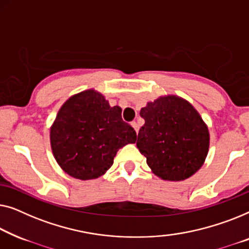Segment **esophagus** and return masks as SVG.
<instances>
[{
	"mask_svg": "<svg viewBox=\"0 0 249 249\" xmlns=\"http://www.w3.org/2000/svg\"><path fill=\"white\" fill-rule=\"evenodd\" d=\"M132 126H133V128L135 129V132L138 133V132H139V128H140V126H139V124H138V122H133V123H132Z\"/></svg>",
	"mask_w": 249,
	"mask_h": 249,
	"instance_id": "1",
	"label": "esophagus"
}]
</instances>
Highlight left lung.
Listing matches in <instances>:
<instances>
[{"mask_svg":"<svg viewBox=\"0 0 249 249\" xmlns=\"http://www.w3.org/2000/svg\"><path fill=\"white\" fill-rule=\"evenodd\" d=\"M140 115L145 123L136 146L152 173L169 181L193 176L210 146L209 128L198 111L187 100L168 94L146 104Z\"/></svg>","mask_w":249,"mask_h":249,"instance_id":"obj_1","label":"left lung"}]
</instances>
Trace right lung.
<instances>
[{
  "instance_id": "obj_1",
  "label": "right lung",
  "mask_w": 249,
  "mask_h": 249,
  "mask_svg": "<svg viewBox=\"0 0 249 249\" xmlns=\"http://www.w3.org/2000/svg\"><path fill=\"white\" fill-rule=\"evenodd\" d=\"M51 146L59 167L73 178L96 179L113 166L121 148L136 133L94 89L73 94L59 108L51 127Z\"/></svg>"
}]
</instances>
